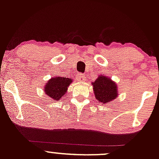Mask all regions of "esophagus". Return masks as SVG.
Segmentation results:
<instances>
[{
  "instance_id": "obj_1",
  "label": "esophagus",
  "mask_w": 159,
  "mask_h": 159,
  "mask_svg": "<svg viewBox=\"0 0 159 159\" xmlns=\"http://www.w3.org/2000/svg\"><path fill=\"white\" fill-rule=\"evenodd\" d=\"M76 78L78 81H84L86 78H85V75H83L82 73H79L76 75Z\"/></svg>"
}]
</instances>
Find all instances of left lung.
<instances>
[{
	"label": "left lung",
	"instance_id": "8db88e82",
	"mask_svg": "<svg viewBox=\"0 0 159 159\" xmlns=\"http://www.w3.org/2000/svg\"><path fill=\"white\" fill-rule=\"evenodd\" d=\"M93 91L97 101L103 103H108L116 98L118 94L116 85L110 78L105 76L98 77L93 83Z\"/></svg>",
	"mask_w": 159,
	"mask_h": 159
}]
</instances>
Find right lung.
Wrapping results in <instances>:
<instances>
[{"label": "right lung", "mask_w": 159, "mask_h": 159, "mask_svg": "<svg viewBox=\"0 0 159 159\" xmlns=\"http://www.w3.org/2000/svg\"><path fill=\"white\" fill-rule=\"evenodd\" d=\"M72 82L71 78L55 77L51 78L45 86L44 91L49 98L58 101L65 95L68 86Z\"/></svg>", "instance_id": "right-lung-1"}]
</instances>
